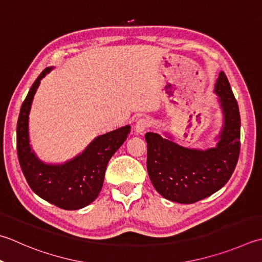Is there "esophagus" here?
Segmentation results:
<instances>
[{
  "label": "esophagus",
  "mask_w": 262,
  "mask_h": 262,
  "mask_svg": "<svg viewBox=\"0 0 262 262\" xmlns=\"http://www.w3.org/2000/svg\"><path fill=\"white\" fill-rule=\"evenodd\" d=\"M150 126H151V121L148 120L147 118H141V119L137 120L136 122L135 130L138 133V134H142V133H144Z\"/></svg>",
  "instance_id": "esophagus-1"
}]
</instances>
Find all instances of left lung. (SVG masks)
Wrapping results in <instances>:
<instances>
[{"mask_svg":"<svg viewBox=\"0 0 262 262\" xmlns=\"http://www.w3.org/2000/svg\"><path fill=\"white\" fill-rule=\"evenodd\" d=\"M224 116L217 146L208 150L187 148L171 137L146 133V167L153 186L170 201L189 204L206 199L226 184L239 156L241 117L236 99L224 71L214 85Z\"/></svg>","mask_w":262,"mask_h":262,"instance_id":"obj_1","label":"left lung"}]
</instances>
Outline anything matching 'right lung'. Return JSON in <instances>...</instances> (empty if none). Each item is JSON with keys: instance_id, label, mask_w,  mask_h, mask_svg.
Wrapping results in <instances>:
<instances>
[{"instance_id": "right-lung-1", "label": "right lung", "mask_w": 262, "mask_h": 262, "mask_svg": "<svg viewBox=\"0 0 262 262\" xmlns=\"http://www.w3.org/2000/svg\"><path fill=\"white\" fill-rule=\"evenodd\" d=\"M53 68L44 69L30 87L23 102L17 124V152L20 167L28 185L45 201L64 210L89 206L99 196L107 162L130 132L126 125L97 136L85 150L71 160L59 165L45 163L29 144V112L40 79Z\"/></svg>"}]
</instances>
